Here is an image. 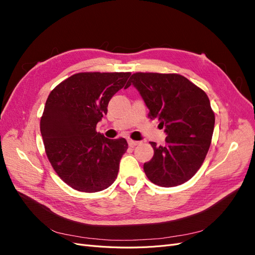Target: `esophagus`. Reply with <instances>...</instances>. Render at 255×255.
<instances>
[{
	"mask_svg": "<svg viewBox=\"0 0 255 255\" xmlns=\"http://www.w3.org/2000/svg\"><path fill=\"white\" fill-rule=\"evenodd\" d=\"M128 145H129V146H135V145H137V144H139V143H140V141L128 139Z\"/></svg>",
	"mask_w": 255,
	"mask_h": 255,
	"instance_id": "obj_1",
	"label": "esophagus"
}]
</instances>
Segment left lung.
Returning a JSON list of instances; mask_svg holds the SVG:
<instances>
[{"instance_id": "1", "label": "left lung", "mask_w": 255, "mask_h": 255, "mask_svg": "<svg viewBox=\"0 0 255 255\" xmlns=\"http://www.w3.org/2000/svg\"><path fill=\"white\" fill-rule=\"evenodd\" d=\"M130 85L138 90L150 119L165 127L166 144L151 141L154 155L143 164L148 179L163 187L190 180L210 149L215 115L205 92L180 74L134 73Z\"/></svg>"}]
</instances>
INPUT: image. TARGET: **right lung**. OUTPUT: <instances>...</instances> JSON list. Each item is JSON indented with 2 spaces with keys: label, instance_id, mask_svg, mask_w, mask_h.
Wrapping results in <instances>:
<instances>
[{
  "label": "right lung",
  "instance_id": "1",
  "mask_svg": "<svg viewBox=\"0 0 255 255\" xmlns=\"http://www.w3.org/2000/svg\"><path fill=\"white\" fill-rule=\"evenodd\" d=\"M129 72L76 73L54 88L45 102L40 132L58 176L83 192L106 189L115 182L128 150L125 138L110 139L96 130L113 96Z\"/></svg>",
  "mask_w": 255,
  "mask_h": 255
}]
</instances>
